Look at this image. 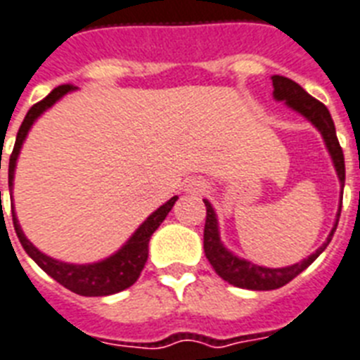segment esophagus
<instances>
[{
    "label": "esophagus",
    "instance_id": "34e87169",
    "mask_svg": "<svg viewBox=\"0 0 360 360\" xmlns=\"http://www.w3.org/2000/svg\"><path fill=\"white\" fill-rule=\"evenodd\" d=\"M186 192L190 194H201V192H205V183L200 179H192L186 183Z\"/></svg>",
    "mask_w": 360,
    "mask_h": 360
}]
</instances>
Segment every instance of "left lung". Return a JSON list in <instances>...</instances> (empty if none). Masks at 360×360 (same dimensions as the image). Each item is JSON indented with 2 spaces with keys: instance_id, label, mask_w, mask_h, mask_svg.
I'll return each mask as SVG.
<instances>
[{
  "instance_id": "8db88e82",
  "label": "left lung",
  "mask_w": 360,
  "mask_h": 360,
  "mask_svg": "<svg viewBox=\"0 0 360 360\" xmlns=\"http://www.w3.org/2000/svg\"><path fill=\"white\" fill-rule=\"evenodd\" d=\"M274 81V96L276 99H283L286 103L290 105L292 109H296L297 112H302L305 118H309L312 124L316 125L320 133H322L323 140H326V146L329 153L333 157V162H335V168H337L338 179H340L342 186H344V181H346V165H344V153H342V148L338 144L337 131H335V124H333V118L329 110H327L326 105L322 101L312 98L311 94H307L305 90L288 77H283V75H274L271 77ZM207 207V218H205V229H203V250H205V255L209 259V262L212 264V268L216 270V274L224 279V281L231 283V285L240 286V288H250V290H276V288H281L286 283H290L296 276H300L307 266H311L312 262L316 261L318 255L322 253L327 248V244L331 242L333 233L337 231L338 221L333 227L331 235L327 238V242L322 248H318L314 253H312L309 259L297 262V264H292L288 268H262V266H255L251 262L244 261V259H238L233 253L221 246L220 238H218V224H216L214 210L210 207L209 201H205ZM338 218H340V212H338Z\"/></svg>"
}]
</instances>
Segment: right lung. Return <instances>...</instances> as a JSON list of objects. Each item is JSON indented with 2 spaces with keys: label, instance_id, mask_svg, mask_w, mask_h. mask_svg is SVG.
<instances>
[{
  "label": "right lung",
  "instance_id": "add662e5",
  "mask_svg": "<svg viewBox=\"0 0 360 360\" xmlns=\"http://www.w3.org/2000/svg\"><path fill=\"white\" fill-rule=\"evenodd\" d=\"M74 89L72 84H60L57 89H53L49 92L42 101L34 103L29 112L25 114L22 125H20L18 134H16V142H14V150L11 153V159H8V186L13 188V177H14V166H16V159H18L20 148H22V142L27 134L29 127L33 125L34 120L44 112V110L51 107V105L57 101L58 98H63L66 92ZM1 168V166H0ZM177 201V195H174L170 201H166L165 205L159 207L155 210L153 214L148 218V220L142 224V226L136 229L131 240L125 244L122 250L116 253V255L109 257L101 262H96V264H86V266H77V264H66V262H58L51 257L44 255L37 248L31 244V242L25 238V235L22 233L18 226V220L16 216L13 214V224L14 231L18 235L20 244L23 246V250L27 251V255L37 262L40 268H42L49 277H53L55 281L60 283L64 288L75 292L79 296H109V294H116L120 290H125L129 288L136 279H139L140 271L144 268L146 261H148V244H150L151 235L155 233V229L162 224L168 212L172 210L174 203Z\"/></svg>",
  "mask_w": 360,
  "mask_h": 360
}]
</instances>
